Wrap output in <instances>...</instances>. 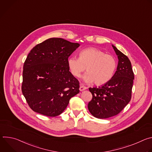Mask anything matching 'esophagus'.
<instances>
[{
  "mask_svg": "<svg viewBox=\"0 0 152 152\" xmlns=\"http://www.w3.org/2000/svg\"><path fill=\"white\" fill-rule=\"evenodd\" d=\"M86 89V88L85 87V86H83V85H80L79 90H80V91H83V90H85Z\"/></svg>",
  "mask_w": 152,
  "mask_h": 152,
  "instance_id": "1",
  "label": "esophagus"
}]
</instances>
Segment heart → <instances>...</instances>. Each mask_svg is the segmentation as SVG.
I'll list each match as a JSON object with an SVG mask.
<instances>
[{"label": "heart", "instance_id": "1", "mask_svg": "<svg viewBox=\"0 0 152 152\" xmlns=\"http://www.w3.org/2000/svg\"><path fill=\"white\" fill-rule=\"evenodd\" d=\"M68 66L75 77H79L86 69L87 72L83 76V80L102 85L110 81L113 76L117 62L111 55L106 54L96 48H88L80 52L79 58H69Z\"/></svg>", "mask_w": 152, "mask_h": 152}]
</instances>
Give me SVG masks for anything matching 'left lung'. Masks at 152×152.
I'll return each instance as SVG.
<instances>
[{
  "instance_id": "left-lung-1",
  "label": "left lung",
  "mask_w": 152,
  "mask_h": 152,
  "mask_svg": "<svg viewBox=\"0 0 152 152\" xmlns=\"http://www.w3.org/2000/svg\"><path fill=\"white\" fill-rule=\"evenodd\" d=\"M118 59L117 71L106 83L90 88L93 95L88 103L90 113L98 118H107L119 114L131 99L134 74L127 56L112 45Z\"/></svg>"
}]
</instances>
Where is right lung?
I'll list each match as a JSON object with an SVG mask.
<instances>
[{
  "instance_id": "obj_1",
  "label": "right lung",
  "mask_w": 152,
  "mask_h": 152,
  "mask_svg": "<svg viewBox=\"0 0 152 152\" xmlns=\"http://www.w3.org/2000/svg\"><path fill=\"white\" fill-rule=\"evenodd\" d=\"M79 46L61 38H51L31 50L23 65L21 91L34 111L58 116L79 93V82L68 66L69 57Z\"/></svg>"
}]
</instances>
